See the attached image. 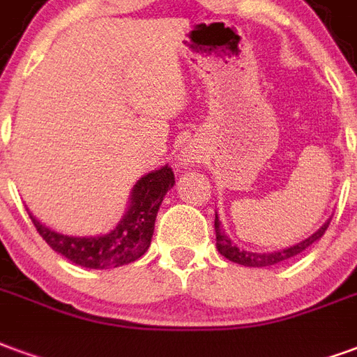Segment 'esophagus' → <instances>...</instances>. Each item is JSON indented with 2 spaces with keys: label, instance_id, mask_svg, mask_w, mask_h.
<instances>
[{
  "label": "esophagus",
  "instance_id": "esophagus-1",
  "mask_svg": "<svg viewBox=\"0 0 357 357\" xmlns=\"http://www.w3.org/2000/svg\"><path fill=\"white\" fill-rule=\"evenodd\" d=\"M197 160H199V158H197V152H194V150H184V152L181 153V158H178L181 165H184V167H188V165H194Z\"/></svg>",
  "mask_w": 357,
  "mask_h": 357
}]
</instances>
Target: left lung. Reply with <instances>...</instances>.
<instances>
[{
  "instance_id": "obj_1",
  "label": "left lung",
  "mask_w": 357,
  "mask_h": 357,
  "mask_svg": "<svg viewBox=\"0 0 357 357\" xmlns=\"http://www.w3.org/2000/svg\"><path fill=\"white\" fill-rule=\"evenodd\" d=\"M331 222V218L324 222V225L317 228L316 232L308 236L303 241H298L295 245L285 247V249H280V251H272V253H253V251H247V249H239L232 239L228 238L222 228H220V220H218V215L215 213V234H217V249L218 253L226 257L228 261L236 262V264H241V266L249 268H264V266H274V264H280V262L287 261V259H293L298 253L306 251L312 243H316L317 239L321 238L327 230V226Z\"/></svg>"
}]
</instances>
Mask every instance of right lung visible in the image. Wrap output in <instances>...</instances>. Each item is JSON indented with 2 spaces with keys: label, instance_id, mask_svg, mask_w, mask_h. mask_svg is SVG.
I'll return each instance as SVG.
<instances>
[{
  "label": "right lung",
  "instance_id": "add662e5",
  "mask_svg": "<svg viewBox=\"0 0 357 357\" xmlns=\"http://www.w3.org/2000/svg\"><path fill=\"white\" fill-rule=\"evenodd\" d=\"M173 184L175 175L167 163L140 176L132 186L129 205L121 220L110 232L100 236H68L41 225L30 211L28 215L47 245L53 247L70 262L91 270L118 268L135 262L148 251L158 211Z\"/></svg>",
  "mask_w": 357,
  "mask_h": 357
}]
</instances>
